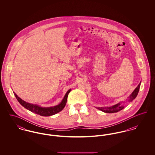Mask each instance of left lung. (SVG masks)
<instances>
[{"instance_id": "obj_1", "label": "left lung", "mask_w": 155, "mask_h": 155, "mask_svg": "<svg viewBox=\"0 0 155 155\" xmlns=\"http://www.w3.org/2000/svg\"><path fill=\"white\" fill-rule=\"evenodd\" d=\"M140 82L138 85V87L135 89V90L133 92V93L131 94V95L128 97V101H132L133 99H134L138 94L140 88ZM97 109H99L101 111L105 113H116L118 112V111L122 110L124 109V106H122L120 103H118L117 104H115L113 106L111 107H97Z\"/></svg>"}]
</instances>
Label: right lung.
I'll return each mask as SVG.
<instances>
[{
	"instance_id": "obj_1",
	"label": "right lung",
	"mask_w": 155,
	"mask_h": 155,
	"mask_svg": "<svg viewBox=\"0 0 155 155\" xmlns=\"http://www.w3.org/2000/svg\"><path fill=\"white\" fill-rule=\"evenodd\" d=\"M70 91H71V89H69L67 92L63 99L62 100L61 102L60 103L59 105L54 106V107H40L36 104H33L31 103L26 102L22 100L21 98H20L15 94V92H14V94H15V97L17 98V101H18V102L20 103L22 106H24L25 109L29 110L33 113H35V114L42 116H50L54 115V114L59 113L64 109V107H65L66 104L67 99L68 97V95Z\"/></svg>"
}]
</instances>
